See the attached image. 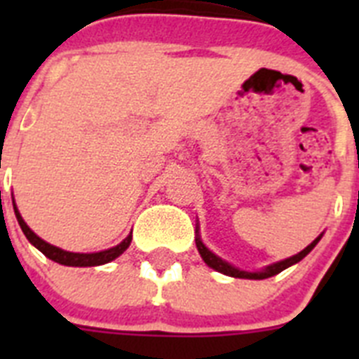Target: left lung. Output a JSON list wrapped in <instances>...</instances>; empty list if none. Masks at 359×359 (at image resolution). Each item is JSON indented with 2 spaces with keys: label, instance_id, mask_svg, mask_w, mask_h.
Here are the masks:
<instances>
[{
  "label": "left lung",
  "instance_id": "1",
  "mask_svg": "<svg viewBox=\"0 0 359 359\" xmlns=\"http://www.w3.org/2000/svg\"><path fill=\"white\" fill-rule=\"evenodd\" d=\"M320 237H322V236H320ZM320 237H316V239L313 241V243H311L306 250H302V252L297 253V255L290 257V259H286V261L277 262V264L268 266V268H266V269H262V271H255V273H250V271H243V269L233 268V266H230V264H228V262H224L223 259H219L217 255H214V253H212L210 250H208L207 246H205V244H203V241L199 239V237H198V239H196V246H198L199 253H201L203 261L207 262V264L210 266V268H214L215 271H219V273L230 275V277H236V278H255V280H261V278L273 277V275L280 273V271H284V269L290 268V266L297 264L298 261H302L304 257H306L307 253L311 252V250L315 248L316 243H318V241H320Z\"/></svg>",
  "mask_w": 359,
  "mask_h": 359
}]
</instances>
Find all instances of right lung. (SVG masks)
Wrapping results in <instances>:
<instances>
[{"mask_svg":"<svg viewBox=\"0 0 359 359\" xmlns=\"http://www.w3.org/2000/svg\"><path fill=\"white\" fill-rule=\"evenodd\" d=\"M14 212H15V217H18V223L23 230V233L27 236V239L30 241L34 246H36L39 252H43L44 255L52 259L53 262H59V264H65V266H100V264H106V262H111L113 259H116L118 255H122L126 250L129 248V244H131L133 236L126 237L118 246L115 248H109V250H104V252H98V253H72V252H65V250L57 248V246H52V244L44 243L41 237H37L30 228L27 226V223L23 221L21 214L18 212L14 205Z\"/></svg>","mask_w":359,"mask_h":359,"instance_id":"right-lung-1","label":"right lung"}]
</instances>
